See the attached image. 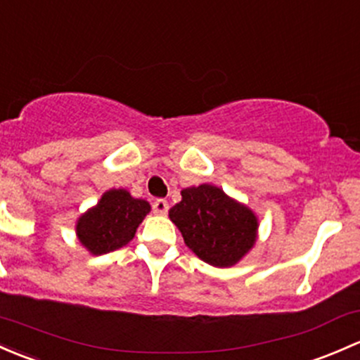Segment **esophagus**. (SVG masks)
<instances>
[{
    "mask_svg": "<svg viewBox=\"0 0 360 360\" xmlns=\"http://www.w3.org/2000/svg\"><path fill=\"white\" fill-rule=\"evenodd\" d=\"M169 212V203L165 200H155L153 202V214L165 215Z\"/></svg>",
    "mask_w": 360,
    "mask_h": 360,
    "instance_id": "esophagus-1",
    "label": "esophagus"
}]
</instances>
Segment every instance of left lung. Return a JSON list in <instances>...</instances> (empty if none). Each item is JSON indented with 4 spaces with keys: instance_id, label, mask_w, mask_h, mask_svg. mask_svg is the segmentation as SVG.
<instances>
[{
    "instance_id": "obj_1",
    "label": "left lung",
    "mask_w": 360,
    "mask_h": 360,
    "mask_svg": "<svg viewBox=\"0 0 360 360\" xmlns=\"http://www.w3.org/2000/svg\"><path fill=\"white\" fill-rule=\"evenodd\" d=\"M181 196L169 217L198 259L214 267H233L253 248L259 217L250 207L214 184L186 188Z\"/></svg>"
}]
</instances>
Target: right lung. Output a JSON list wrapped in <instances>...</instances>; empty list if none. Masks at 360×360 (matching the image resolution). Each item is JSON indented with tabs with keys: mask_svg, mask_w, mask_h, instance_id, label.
Listing matches in <instances>:
<instances>
[{
	"mask_svg": "<svg viewBox=\"0 0 360 360\" xmlns=\"http://www.w3.org/2000/svg\"><path fill=\"white\" fill-rule=\"evenodd\" d=\"M150 210L146 200L134 198L122 188H112L101 195L96 205L79 215L75 234L89 253L103 255L126 247Z\"/></svg>",
	"mask_w": 360,
	"mask_h": 360,
	"instance_id": "right-lung-1",
	"label": "right lung"
}]
</instances>
